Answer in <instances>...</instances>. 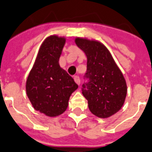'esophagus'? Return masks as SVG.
<instances>
[{
	"instance_id": "1",
	"label": "esophagus",
	"mask_w": 152,
	"mask_h": 152,
	"mask_svg": "<svg viewBox=\"0 0 152 152\" xmlns=\"http://www.w3.org/2000/svg\"><path fill=\"white\" fill-rule=\"evenodd\" d=\"M74 82H75L78 85L80 84V78H79V77H78V76H74Z\"/></svg>"
}]
</instances>
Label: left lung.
Listing matches in <instances>:
<instances>
[{"label":"left lung","instance_id":"1","mask_svg":"<svg viewBox=\"0 0 152 152\" xmlns=\"http://www.w3.org/2000/svg\"><path fill=\"white\" fill-rule=\"evenodd\" d=\"M75 43L86 55L87 83L82 93L88 100L94 115L105 119L122 108L127 95V84L122 72L110 52L98 41L76 37Z\"/></svg>","mask_w":152,"mask_h":152}]
</instances>
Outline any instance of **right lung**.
<instances>
[{
    "instance_id": "add662e5",
    "label": "right lung",
    "mask_w": 152,
    "mask_h": 152,
    "mask_svg": "<svg viewBox=\"0 0 152 152\" xmlns=\"http://www.w3.org/2000/svg\"><path fill=\"white\" fill-rule=\"evenodd\" d=\"M65 40L56 35L44 40L26 81L27 96L33 108L49 117L63 114L78 88L59 64Z\"/></svg>"
}]
</instances>
